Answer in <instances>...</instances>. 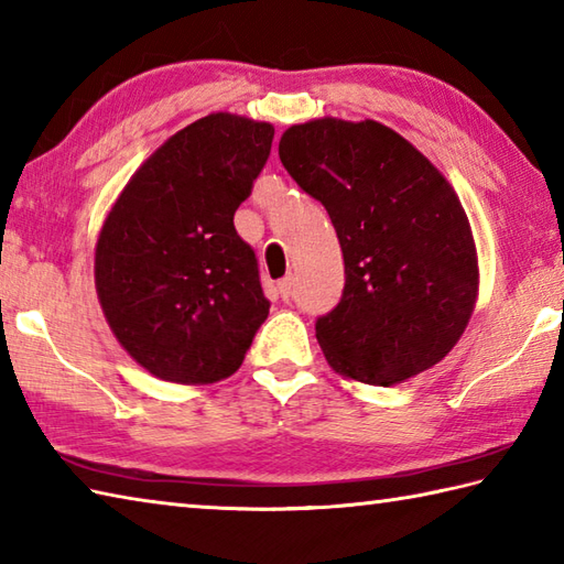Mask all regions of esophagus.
Masks as SVG:
<instances>
[{"label": "esophagus", "instance_id": "34e87169", "mask_svg": "<svg viewBox=\"0 0 564 564\" xmlns=\"http://www.w3.org/2000/svg\"><path fill=\"white\" fill-rule=\"evenodd\" d=\"M275 289H279V295H281V301H285L289 303L291 297H293V279L291 275H285L283 281H279V285H275Z\"/></svg>", "mask_w": 564, "mask_h": 564}]
</instances>
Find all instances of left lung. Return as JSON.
<instances>
[{"mask_svg": "<svg viewBox=\"0 0 564 564\" xmlns=\"http://www.w3.org/2000/svg\"><path fill=\"white\" fill-rule=\"evenodd\" d=\"M279 156L325 205L345 257V291L315 323L329 367L391 386L445 359L479 291L469 219L445 175L373 119L295 124Z\"/></svg>", "mask_w": 564, "mask_h": 564, "instance_id": "left-lung-1", "label": "left lung"}]
</instances>
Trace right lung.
Listing matches in <instances>:
<instances>
[{
  "label": "right lung",
  "mask_w": 564,
  "mask_h": 564,
  "mask_svg": "<svg viewBox=\"0 0 564 564\" xmlns=\"http://www.w3.org/2000/svg\"><path fill=\"white\" fill-rule=\"evenodd\" d=\"M267 121L217 112L143 161L99 231L95 289L119 345L153 377L215 383L269 317L235 213L271 153Z\"/></svg>",
  "instance_id": "add662e5"
}]
</instances>
